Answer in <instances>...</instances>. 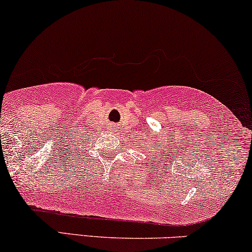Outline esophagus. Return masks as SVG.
I'll return each instance as SVG.
<instances>
[{"label": "esophagus", "instance_id": "esophagus-1", "mask_svg": "<svg viewBox=\"0 0 252 252\" xmlns=\"http://www.w3.org/2000/svg\"><path fill=\"white\" fill-rule=\"evenodd\" d=\"M114 129H116V128H114ZM114 131H115V130H114Z\"/></svg>", "mask_w": 252, "mask_h": 252}]
</instances>
